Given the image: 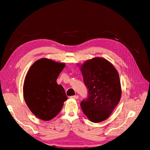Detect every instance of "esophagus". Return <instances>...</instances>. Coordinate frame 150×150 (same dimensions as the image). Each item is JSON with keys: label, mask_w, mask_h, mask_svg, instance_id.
Instances as JSON below:
<instances>
[{"label": "esophagus", "mask_w": 150, "mask_h": 150, "mask_svg": "<svg viewBox=\"0 0 150 150\" xmlns=\"http://www.w3.org/2000/svg\"><path fill=\"white\" fill-rule=\"evenodd\" d=\"M70 98H72V99H78L79 98V96H78V95H75V96H72L70 97Z\"/></svg>", "instance_id": "esophagus-1"}]
</instances>
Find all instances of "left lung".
Returning a JSON list of instances; mask_svg holds the SVG:
<instances>
[{
  "mask_svg": "<svg viewBox=\"0 0 150 150\" xmlns=\"http://www.w3.org/2000/svg\"><path fill=\"white\" fill-rule=\"evenodd\" d=\"M80 69L88 88V97L81 103L84 115L93 122L106 120L121 96L120 76L110 62L102 57L86 61Z\"/></svg>",
  "mask_w": 150,
  "mask_h": 150,
  "instance_id": "left-lung-1",
  "label": "left lung"
}]
</instances>
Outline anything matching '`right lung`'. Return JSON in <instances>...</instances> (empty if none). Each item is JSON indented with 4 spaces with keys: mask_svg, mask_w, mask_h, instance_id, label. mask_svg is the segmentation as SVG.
Masks as SVG:
<instances>
[{
    "mask_svg": "<svg viewBox=\"0 0 150 150\" xmlns=\"http://www.w3.org/2000/svg\"><path fill=\"white\" fill-rule=\"evenodd\" d=\"M64 67V63L42 58L31 66L26 74L24 100L31 112L43 121L56 117L67 99L64 88L56 82Z\"/></svg>",
    "mask_w": 150,
    "mask_h": 150,
    "instance_id": "obj_1",
    "label": "right lung"
}]
</instances>
